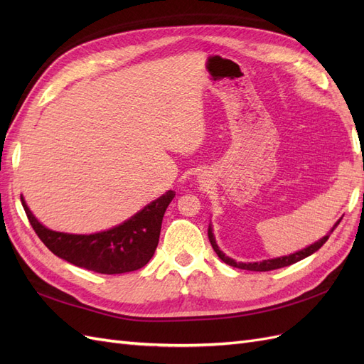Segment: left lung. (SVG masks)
Wrapping results in <instances>:
<instances>
[{
  "label": "left lung",
  "mask_w": 364,
  "mask_h": 364,
  "mask_svg": "<svg viewBox=\"0 0 364 364\" xmlns=\"http://www.w3.org/2000/svg\"><path fill=\"white\" fill-rule=\"evenodd\" d=\"M340 220H341V218H340ZM340 220L334 225V228L331 229V232L338 226ZM331 232H329L328 235H325L322 240L316 241L314 245L308 246V247L304 249V250L291 253V255H289V257H281V258L266 259V261H261V262H249V264H246V262H235L234 259H230L229 257H226L225 253H223L222 250H220L218 246L215 245V240H214V235H213L211 225H209V228H208L209 241H211V246H213V249L215 250L217 255L220 257V259H222L223 262H226L228 266H232V267H237V269H243V270H252V272H269V270H274V269H281V267L291 266V264H294V262H297V261H301V259H304V258H306V257H310L311 253H314L316 250L321 249V247L326 243V240L329 238V235H331Z\"/></svg>",
  "instance_id": "obj_1"
}]
</instances>
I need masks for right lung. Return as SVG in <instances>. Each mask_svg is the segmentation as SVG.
I'll use <instances>...</instances> for the list:
<instances>
[{"label": "right lung", "instance_id": "obj_1", "mask_svg": "<svg viewBox=\"0 0 364 364\" xmlns=\"http://www.w3.org/2000/svg\"><path fill=\"white\" fill-rule=\"evenodd\" d=\"M176 194L168 191L147 205L127 222L105 232L73 235L42 226L21 197L28 222L54 255L77 267L103 274L134 272L144 267L155 253L162 217Z\"/></svg>", "mask_w": 364, "mask_h": 364}]
</instances>
